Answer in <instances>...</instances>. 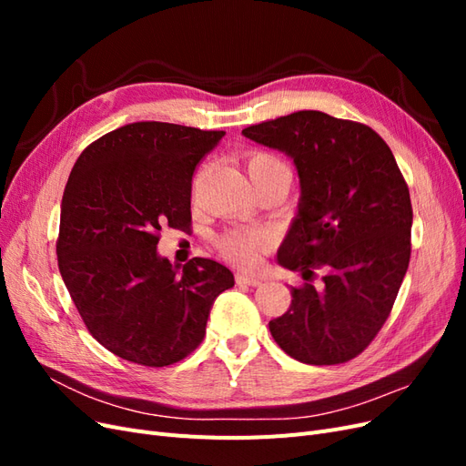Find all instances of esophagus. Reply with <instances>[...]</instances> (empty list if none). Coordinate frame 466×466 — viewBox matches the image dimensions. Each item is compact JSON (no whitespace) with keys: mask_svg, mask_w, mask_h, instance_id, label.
I'll use <instances>...</instances> for the list:
<instances>
[{"mask_svg":"<svg viewBox=\"0 0 466 466\" xmlns=\"http://www.w3.org/2000/svg\"><path fill=\"white\" fill-rule=\"evenodd\" d=\"M237 284H247V286H252V288H258L264 284L262 278H257V276H247V274H237Z\"/></svg>","mask_w":466,"mask_h":466,"instance_id":"obj_1","label":"esophagus"}]
</instances>
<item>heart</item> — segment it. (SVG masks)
<instances>
[{
  "instance_id": "obj_1",
  "label": "heart",
  "mask_w": 466,
  "mask_h": 466,
  "mask_svg": "<svg viewBox=\"0 0 466 466\" xmlns=\"http://www.w3.org/2000/svg\"><path fill=\"white\" fill-rule=\"evenodd\" d=\"M247 167L248 173H286L291 177L289 167L274 153H252ZM268 247H270V235L262 229H231L218 238L221 255L245 268L257 266Z\"/></svg>"
}]
</instances>
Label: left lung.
<instances>
[{"label":"left lung","instance_id":"obj_1","mask_svg":"<svg viewBox=\"0 0 466 466\" xmlns=\"http://www.w3.org/2000/svg\"><path fill=\"white\" fill-rule=\"evenodd\" d=\"M243 136L284 151L301 187L278 262L305 284L270 320L274 340L311 365L356 358L385 324L410 262V192L392 151L370 126L319 110L248 126ZM317 267L320 289L308 284Z\"/></svg>","mask_w":466,"mask_h":466}]
</instances>
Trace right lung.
I'll return each instance as SVG.
<instances>
[{
  "mask_svg": "<svg viewBox=\"0 0 466 466\" xmlns=\"http://www.w3.org/2000/svg\"><path fill=\"white\" fill-rule=\"evenodd\" d=\"M225 132L134 122L79 155L62 198L56 252L87 330L112 354L147 368L187 358L218 295L235 286L209 258L159 257L163 225L187 229L196 165Z\"/></svg>",
  "mask_w": 466,
  "mask_h": 466,
  "instance_id": "add662e5",
  "label": "right lung"
}]
</instances>
